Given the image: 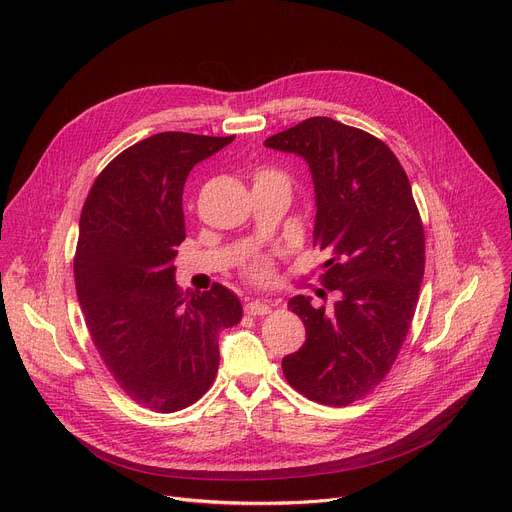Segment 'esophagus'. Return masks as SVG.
<instances>
[{
  "mask_svg": "<svg viewBox=\"0 0 512 512\" xmlns=\"http://www.w3.org/2000/svg\"><path fill=\"white\" fill-rule=\"evenodd\" d=\"M270 305L267 303H263V301H251V303H247V307H245V311L249 313V315H267L270 313Z\"/></svg>",
  "mask_w": 512,
  "mask_h": 512,
  "instance_id": "34e87169",
  "label": "esophagus"
}]
</instances>
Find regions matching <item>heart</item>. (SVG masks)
Listing matches in <instances>:
<instances>
[{
  "mask_svg": "<svg viewBox=\"0 0 512 512\" xmlns=\"http://www.w3.org/2000/svg\"><path fill=\"white\" fill-rule=\"evenodd\" d=\"M255 182H278L286 188H290V180L284 172L280 170H274V168H267V170H261L255 174ZM249 274L253 278H267V274H270V265H267L265 261H253L249 265Z\"/></svg>",
  "mask_w": 512,
  "mask_h": 512,
  "instance_id": "obj_1",
  "label": "heart"
}]
</instances>
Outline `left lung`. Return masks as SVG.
Listing matches in <instances>:
<instances>
[{"instance_id":"left-lung-1","label":"left lung","mask_w":512,"mask_h":512,"mask_svg":"<svg viewBox=\"0 0 512 512\" xmlns=\"http://www.w3.org/2000/svg\"><path fill=\"white\" fill-rule=\"evenodd\" d=\"M265 147L309 164L313 247L330 255L319 282L338 294L330 309L301 294L288 301L307 336L282 359L284 378L319 405L346 407L384 382L415 315L425 234L411 182L384 141L324 116L274 134Z\"/></svg>"}]
</instances>
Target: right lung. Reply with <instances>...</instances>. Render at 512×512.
<instances>
[{
	"mask_svg": "<svg viewBox=\"0 0 512 512\" xmlns=\"http://www.w3.org/2000/svg\"><path fill=\"white\" fill-rule=\"evenodd\" d=\"M232 139L159 132L134 143L101 170L80 213L74 282L91 340L126 396L157 413L209 390L218 334L242 319L226 286L182 294L174 280L184 182Z\"/></svg>",
	"mask_w": 512,
	"mask_h": 512,
	"instance_id": "right-lung-1",
	"label": "right lung"
}]
</instances>
